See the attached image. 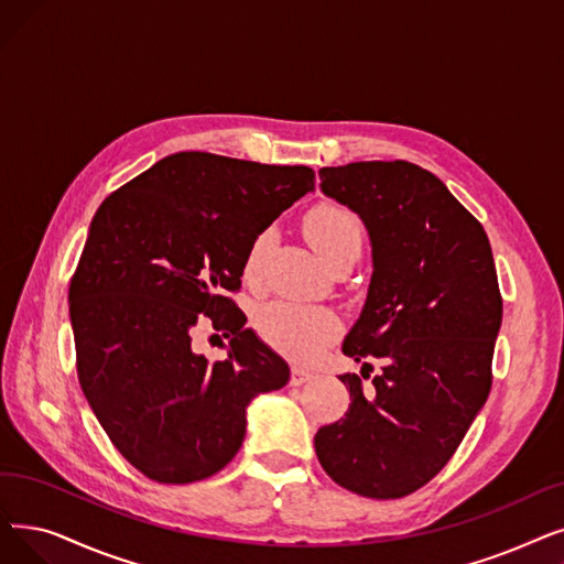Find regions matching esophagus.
<instances>
[{
    "label": "esophagus",
    "mask_w": 564,
    "mask_h": 564,
    "mask_svg": "<svg viewBox=\"0 0 564 564\" xmlns=\"http://www.w3.org/2000/svg\"><path fill=\"white\" fill-rule=\"evenodd\" d=\"M308 380H313V373L300 369V366H292V376H290V384L292 387H300V384H304Z\"/></svg>",
    "instance_id": "esophagus-1"
}]
</instances>
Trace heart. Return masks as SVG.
I'll list each match as a JSON object with an SVG mask.
<instances>
[{"label": "heart", "instance_id": "1", "mask_svg": "<svg viewBox=\"0 0 564 564\" xmlns=\"http://www.w3.org/2000/svg\"><path fill=\"white\" fill-rule=\"evenodd\" d=\"M304 232L311 247L327 264L343 251L361 247V224L359 218L340 205H317L304 218ZM272 232H260L247 253L243 274L256 279L269 251ZM256 327L260 336L297 361H311L323 352L325 346L338 334L336 315L321 306L292 304V302H269L256 313Z\"/></svg>", "mask_w": 564, "mask_h": 564}]
</instances>
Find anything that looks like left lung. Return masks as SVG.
<instances>
[{
  "label": "left lung",
  "instance_id": "1",
  "mask_svg": "<svg viewBox=\"0 0 564 564\" xmlns=\"http://www.w3.org/2000/svg\"><path fill=\"white\" fill-rule=\"evenodd\" d=\"M317 175L371 239V283L343 355L384 366L371 389L357 373L338 376L352 403L315 433V454L348 491L403 498L445 468L491 391L502 323L491 243L449 188L414 163L357 161Z\"/></svg>",
  "mask_w": 564,
  "mask_h": 564
}]
</instances>
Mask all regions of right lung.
Returning <instances> with one entry per match:
<instances>
[{
  "instance_id": "1",
  "label": "right lung",
  "mask_w": 564,
  "mask_h": 564,
  "mask_svg": "<svg viewBox=\"0 0 564 564\" xmlns=\"http://www.w3.org/2000/svg\"><path fill=\"white\" fill-rule=\"evenodd\" d=\"M306 165L180 152L96 209L68 288L83 394L112 445L144 477L200 481L239 452L247 410L290 366L226 297L253 239L315 188ZM207 314L229 357L192 350Z\"/></svg>"
}]
</instances>
